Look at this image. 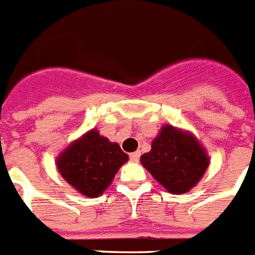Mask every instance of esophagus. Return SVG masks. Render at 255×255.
Instances as JSON below:
<instances>
[{
	"label": "esophagus",
	"mask_w": 255,
	"mask_h": 255,
	"mask_svg": "<svg viewBox=\"0 0 255 255\" xmlns=\"http://www.w3.org/2000/svg\"><path fill=\"white\" fill-rule=\"evenodd\" d=\"M140 157V151H135V152L130 153V160L131 161H138Z\"/></svg>",
	"instance_id": "34e87169"
}]
</instances>
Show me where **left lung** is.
<instances>
[{
    "label": "left lung",
    "mask_w": 255,
    "mask_h": 255,
    "mask_svg": "<svg viewBox=\"0 0 255 255\" xmlns=\"http://www.w3.org/2000/svg\"><path fill=\"white\" fill-rule=\"evenodd\" d=\"M140 163L172 194H184L198 184L210 157L191 132L164 125Z\"/></svg>",
    "instance_id": "8db88e82"
}]
</instances>
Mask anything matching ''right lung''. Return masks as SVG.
Listing matches in <instances>:
<instances>
[{
	"instance_id": "right-lung-1",
	"label": "right lung",
	"mask_w": 255,
	"mask_h": 255,
	"mask_svg": "<svg viewBox=\"0 0 255 255\" xmlns=\"http://www.w3.org/2000/svg\"><path fill=\"white\" fill-rule=\"evenodd\" d=\"M129 156L119 143L109 142L96 129L67 146L57 157V169L78 193L95 198L112 184L120 167Z\"/></svg>"
}]
</instances>
